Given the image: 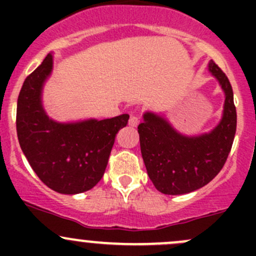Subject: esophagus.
Segmentation results:
<instances>
[{
	"label": "esophagus",
	"instance_id": "obj_1",
	"mask_svg": "<svg viewBox=\"0 0 256 256\" xmlns=\"http://www.w3.org/2000/svg\"><path fill=\"white\" fill-rule=\"evenodd\" d=\"M140 124V118L135 115H131L130 116V120H128V125L132 126V128H136V126Z\"/></svg>",
	"mask_w": 256,
	"mask_h": 256
}]
</instances>
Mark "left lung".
Returning <instances> with one entry per match:
<instances>
[{"label": "left lung", "mask_w": 256, "mask_h": 256, "mask_svg": "<svg viewBox=\"0 0 256 256\" xmlns=\"http://www.w3.org/2000/svg\"><path fill=\"white\" fill-rule=\"evenodd\" d=\"M208 70L224 92V106L218 125L200 135H183L164 118L144 114L138 125L141 154L147 174L164 194H186L208 184L226 164L236 131V110L232 85L210 60Z\"/></svg>", "instance_id": "1"}]
</instances>
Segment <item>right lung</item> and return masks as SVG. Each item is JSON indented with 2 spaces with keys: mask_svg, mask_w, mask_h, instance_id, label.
Listing matches in <instances>:
<instances>
[{
  "mask_svg": "<svg viewBox=\"0 0 256 256\" xmlns=\"http://www.w3.org/2000/svg\"><path fill=\"white\" fill-rule=\"evenodd\" d=\"M53 70V54L27 76L17 102L20 146L40 180L62 194L92 190L104 176L118 130L128 115L59 122L43 108L42 94Z\"/></svg>",
  "mask_w": 256,
  "mask_h": 256,
  "instance_id": "add662e5",
  "label": "right lung"
}]
</instances>
